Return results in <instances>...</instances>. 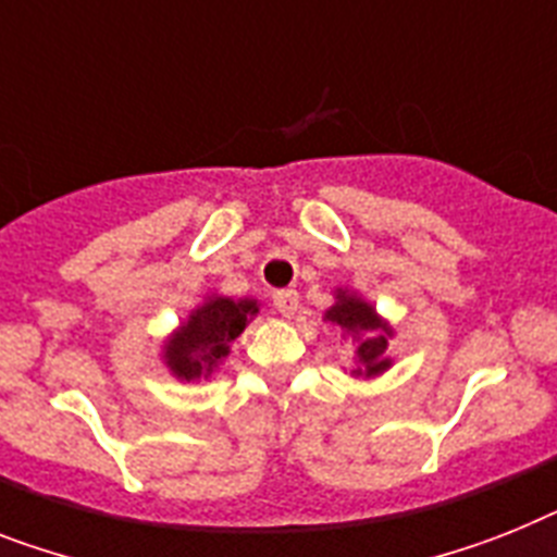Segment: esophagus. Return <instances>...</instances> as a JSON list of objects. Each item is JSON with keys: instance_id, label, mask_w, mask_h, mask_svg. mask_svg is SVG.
Instances as JSON below:
<instances>
[{"instance_id": "obj_1", "label": "esophagus", "mask_w": 557, "mask_h": 557, "mask_svg": "<svg viewBox=\"0 0 557 557\" xmlns=\"http://www.w3.org/2000/svg\"><path fill=\"white\" fill-rule=\"evenodd\" d=\"M275 310L282 312L284 319H293L298 312V293L296 289H275L273 293Z\"/></svg>"}]
</instances>
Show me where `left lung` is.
<instances>
[{"label": "left lung", "instance_id": "left-lung-1", "mask_svg": "<svg viewBox=\"0 0 557 557\" xmlns=\"http://www.w3.org/2000/svg\"><path fill=\"white\" fill-rule=\"evenodd\" d=\"M324 321L342 330L356 347V375L375 379L384 370H389L393 358H387V338L393 327L381 319L375 307L364 301L350 289H335V305L324 312Z\"/></svg>", "mask_w": 557, "mask_h": 557}]
</instances>
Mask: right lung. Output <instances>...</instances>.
<instances>
[{
	"label": "right lung",
	"mask_w": 557,
	"mask_h": 557,
	"mask_svg": "<svg viewBox=\"0 0 557 557\" xmlns=\"http://www.w3.org/2000/svg\"><path fill=\"white\" fill-rule=\"evenodd\" d=\"M259 312L256 298L207 296L205 305L164 342V364L178 381L210 379L236 342L247 321Z\"/></svg>",
	"instance_id": "add662e5"
}]
</instances>
